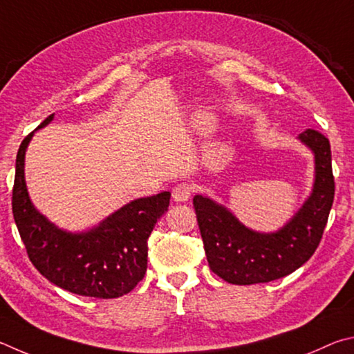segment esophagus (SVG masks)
Here are the masks:
<instances>
[{"label": "esophagus", "mask_w": 354, "mask_h": 354, "mask_svg": "<svg viewBox=\"0 0 354 354\" xmlns=\"http://www.w3.org/2000/svg\"><path fill=\"white\" fill-rule=\"evenodd\" d=\"M191 194H193V188L188 183H178L172 189V199L178 203L188 202L191 199Z\"/></svg>", "instance_id": "obj_1"}]
</instances>
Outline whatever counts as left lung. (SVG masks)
<instances>
[{
  "label": "left lung",
  "instance_id": "8db88e82",
  "mask_svg": "<svg viewBox=\"0 0 354 354\" xmlns=\"http://www.w3.org/2000/svg\"><path fill=\"white\" fill-rule=\"evenodd\" d=\"M314 153V185L305 203L280 230L245 227L227 207L207 196L193 203L208 266L232 284L269 283L301 268L319 247L334 201L331 147L325 135L306 129L299 135Z\"/></svg>",
  "mask_w": 354,
  "mask_h": 354
}]
</instances>
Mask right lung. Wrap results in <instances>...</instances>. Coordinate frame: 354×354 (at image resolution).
Masks as SVG:
<instances>
[{"label":"right lung","mask_w":354,"mask_h":354,"mask_svg":"<svg viewBox=\"0 0 354 354\" xmlns=\"http://www.w3.org/2000/svg\"><path fill=\"white\" fill-rule=\"evenodd\" d=\"M54 120L49 115L37 130ZM34 132L17 153L12 213L35 269L68 292L116 299L129 294L147 269V239L167 212L171 193L141 197L116 209L86 232H66L53 224L30 202L24 180V155Z\"/></svg>","instance_id":"add662e5"}]
</instances>
